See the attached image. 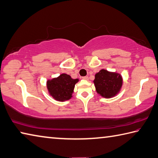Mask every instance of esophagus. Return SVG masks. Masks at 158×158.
<instances>
[{"mask_svg": "<svg viewBox=\"0 0 158 158\" xmlns=\"http://www.w3.org/2000/svg\"><path fill=\"white\" fill-rule=\"evenodd\" d=\"M82 79H84V80H88V76L83 77H82Z\"/></svg>", "mask_w": 158, "mask_h": 158, "instance_id": "1", "label": "esophagus"}]
</instances>
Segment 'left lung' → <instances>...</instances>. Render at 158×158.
<instances>
[{
	"label": "left lung",
	"mask_w": 158,
	"mask_h": 158,
	"mask_svg": "<svg viewBox=\"0 0 158 158\" xmlns=\"http://www.w3.org/2000/svg\"><path fill=\"white\" fill-rule=\"evenodd\" d=\"M93 83L97 93L106 99L115 97L119 93L123 85L122 76L116 72L102 69L94 75Z\"/></svg>",
	"instance_id": "1"
}]
</instances>
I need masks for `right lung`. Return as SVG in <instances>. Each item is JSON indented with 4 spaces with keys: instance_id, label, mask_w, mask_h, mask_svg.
I'll use <instances>...</instances> for the list:
<instances>
[{
    "instance_id": "obj_1",
    "label": "right lung",
    "mask_w": 158,
    "mask_h": 158,
    "mask_svg": "<svg viewBox=\"0 0 158 158\" xmlns=\"http://www.w3.org/2000/svg\"><path fill=\"white\" fill-rule=\"evenodd\" d=\"M78 81L79 79H73L69 74H61L47 81L48 94L56 101H67L73 97L74 86Z\"/></svg>"
}]
</instances>
